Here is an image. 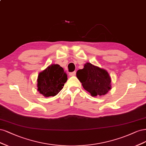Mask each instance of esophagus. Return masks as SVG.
Returning a JSON list of instances; mask_svg holds the SVG:
<instances>
[{"label":"esophagus","instance_id":"obj_1","mask_svg":"<svg viewBox=\"0 0 146 146\" xmlns=\"http://www.w3.org/2000/svg\"><path fill=\"white\" fill-rule=\"evenodd\" d=\"M69 74H70V76H74L75 74H76V72H72V73H70Z\"/></svg>","mask_w":146,"mask_h":146}]
</instances>
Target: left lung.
I'll return each instance as SVG.
<instances>
[{
	"label": "left lung",
	"instance_id": "1",
	"mask_svg": "<svg viewBox=\"0 0 146 146\" xmlns=\"http://www.w3.org/2000/svg\"><path fill=\"white\" fill-rule=\"evenodd\" d=\"M76 76L92 96L105 95L111 89V78L107 70L87 62L78 70Z\"/></svg>",
	"mask_w": 146,
	"mask_h": 146
}]
</instances>
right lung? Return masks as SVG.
Segmentation results:
<instances>
[{
    "label": "right lung",
    "mask_w": 146,
    "mask_h": 146,
    "mask_svg": "<svg viewBox=\"0 0 146 146\" xmlns=\"http://www.w3.org/2000/svg\"><path fill=\"white\" fill-rule=\"evenodd\" d=\"M67 81V75L58 64H51L39 73L37 90L45 97L54 96L62 90Z\"/></svg>",
    "instance_id": "right-lung-1"
}]
</instances>
